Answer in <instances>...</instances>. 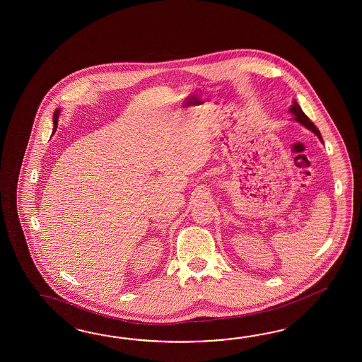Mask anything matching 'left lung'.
<instances>
[{
    "label": "left lung",
    "instance_id": "8db88e82",
    "mask_svg": "<svg viewBox=\"0 0 362 362\" xmlns=\"http://www.w3.org/2000/svg\"><path fill=\"white\" fill-rule=\"evenodd\" d=\"M290 112L293 115V119H296L298 122H300L302 125H304L305 127H308L310 130H313V133L319 137L320 141H322V134H320V132H319V129L313 125V121L310 119V118L307 117L303 113V110L300 109V107L298 105V103L296 101H293V107H290Z\"/></svg>",
    "mask_w": 362,
    "mask_h": 362
}]
</instances>
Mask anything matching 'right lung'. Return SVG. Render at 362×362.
<instances>
[{"mask_svg": "<svg viewBox=\"0 0 362 362\" xmlns=\"http://www.w3.org/2000/svg\"><path fill=\"white\" fill-rule=\"evenodd\" d=\"M58 117H59V110H55V113H54V130L57 129L58 127Z\"/></svg>", "mask_w": 362, "mask_h": 362, "instance_id": "right-lung-1", "label": "right lung"}]
</instances>
